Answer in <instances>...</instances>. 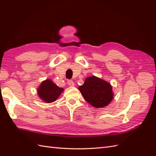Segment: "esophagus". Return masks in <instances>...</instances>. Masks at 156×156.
<instances>
[{
	"mask_svg": "<svg viewBox=\"0 0 156 156\" xmlns=\"http://www.w3.org/2000/svg\"><path fill=\"white\" fill-rule=\"evenodd\" d=\"M68 84L69 87H74L75 86V84H74L73 81H72V80H69V81H68Z\"/></svg>",
	"mask_w": 156,
	"mask_h": 156,
	"instance_id": "esophagus-1",
	"label": "esophagus"
}]
</instances>
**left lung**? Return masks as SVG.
Returning a JSON list of instances; mask_svg holds the SVG:
<instances>
[{"label": "left lung", "mask_w": 156, "mask_h": 156, "mask_svg": "<svg viewBox=\"0 0 156 156\" xmlns=\"http://www.w3.org/2000/svg\"><path fill=\"white\" fill-rule=\"evenodd\" d=\"M78 89L85 100L96 108L107 106L114 95L111 84L96 76L86 78L84 84Z\"/></svg>", "instance_id": "left-lung-1"}]
</instances>
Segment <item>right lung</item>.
I'll use <instances>...</instances> for the list:
<instances>
[{
    "label": "right lung",
    "mask_w": 156,
    "mask_h": 156,
    "mask_svg": "<svg viewBox=\"0 0 156 156\" xmlns=\"http://www.w3.org/2000/svg\"><path fill=\"white\" fill-rule=\"evenodd\" d=\"M63 90L64 88L56 85L51 79H46L41 83L37 92L41 100L46 103H52L57 100Z\"/></svg>",
    "instance_id": "add662e5"
}]
</instances>
